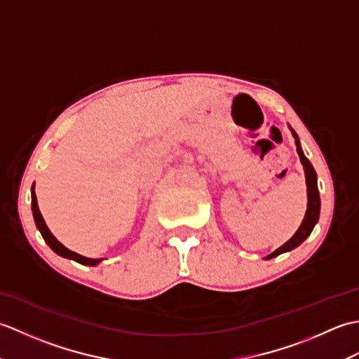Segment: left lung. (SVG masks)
Returning a JSON list of instances; mask_svg holds the SVG:
<instances>
[{
	"mask_svg": "<svg viewBox=\"0 0 359 359\" xmlns=\"http://www.w3.org/2000/svg\"><path fill=\"white\" fill-rule=\"evenodd\" d=\"M293 137H294V143H296V151L299 154L301 163L304 165V171H306V179H307V196H309V203H307V212L306 217H304L302 224L299 226V230L294 233V236L288 242H285L284 245L279 247L276 251H273L270 256H266L265 259H271L276 257L280 253H285V251H290L296 248L297 245L309 238V234L313 230V226L316 225L318 219H319V210H321V201H319V191H318V184H316V172L313 170V166L309 162V158L304 156V152L301 149L299 139H297L296 133L292 129Z\"/></svg>",
	"mask_w": 359,
	"mask_h": 359,
	"instance_id": "left-lung-1",
	"label": "left lung"
}]
</instances>
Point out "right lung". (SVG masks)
<instances>
[{
    "instance_id": "right-lung-1",
    "label": "right lung",
    "mask_w": 359,
    "mask_h": 359,
    "mask_svg": "<svg viewBox=\"0 0 359 359\" xmlns=\"http://www.w3.org/2000/svg\"><path fill=\"white\" fill-rule=\"evenodd\" d=\"M32 212H34V219H35V225L38 230H40L43 239L48 242V245L55 251L57 255L63 256V257H67V259H74V261H77L83 265H97L98 262L102 261V259H89V257H85V256H80L77 253H74V251L67 250L65 245H62L55 238H53V234L49 231V228L46 226L44 220H43V216L40 210H38V203H36V196H35V191H34V187H32Z\"/></svg>"
}]
</instances>
